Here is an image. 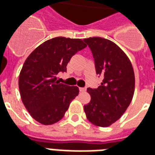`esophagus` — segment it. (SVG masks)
<instances>
[{
  "mask_svg": "<svg viewBox=\"0 0 155 155\" xmlns=\"http://www.w3.org/2000/svg\"><path fill=\"white\" fill-rule=\"evenodd\" d=\"M79 90H80V91H81V92H85V91H86V87H80V88H79Z\"/></svg>",
  "mask_w": 155,
  "mask_h": 155,
  "instance_id": "obj_1",
  "label": "esophagus"
}]
</instances>
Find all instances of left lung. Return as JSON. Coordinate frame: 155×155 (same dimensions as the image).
Segmentation results:
<instances>
[{"instance_id":"obj_1","label":"left lung","mask_w":155,"mask_h":155,"mask_svg":"<svg viewBox=\"0 0 155 155\" xmlns=\"http://www.w3.org/2000/svg\"><path fill=\"white\" fill-rule=\"evenodd\" d=\"M83 40L93 54L96 74L104 76L98 88L87 89L91 99L84 111L93 124L108 127L120 118L133 99L134 68L126 54L111 40L100 37Z\"/></svg>"}]
</instances>
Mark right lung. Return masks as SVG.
<instances>
[{"mask_svg":"<svg viewBox=\"0 0 155 155\" xmlns=\"http://www.w3.org/2000/svg\"><path fill=\"white\" fill-rule=\"evenodd\" d=\"M86 46L80 39L56 37L40 44L26 58L19 75V91L35 120L48 125L64 117L79 89L59 83L56 76L66 72L72 56Z\"/></svg>","mask_w":155,"mask_h":155,"instance_id":"add662e5","label":"right lung"}]
</instances>
